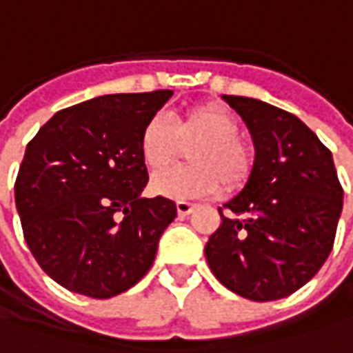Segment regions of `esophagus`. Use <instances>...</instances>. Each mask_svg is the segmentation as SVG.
<instances>
[{
    "mask_svg": "<svg viewBox=\"0 0 353 353\" xmlns=\"http://www.w3.org/2000/svg\"><path fill=\"white\" fill-rule=\"evenodd\" d=\"M176 209L179 216H185V214L193 213V211L197 209V205H195V203H189V201H177Z\"/></svg>",
    "mask_w": 353,
    "mask_h": 353,
    "instance_id": "obj_1",
    "label": "esophagus"
}]
</instances>
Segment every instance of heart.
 Masks as SVG:
<instances>
[{"mask_svg": "<svg viewBox=\"0 0 353 353\" xmlns=\"http://www.w3.org/2000/svg\"><path fill=\"white\" fill-rule=\"evenodd\" d=\"M240 121L226 107L199 103L177 111L170 123L148 121L140 132L139 150L150 174H160L176 162L179 146L189 165L170 170L152 181L158 195L172 199H191L211 195L223 185L225 191L240 189L254 168V154L238 139Z\"/></svg>", "mask_w": 353, "mask_h": 353, "instance_id": "b5f03b06", "label": "heart"}]
</instances>
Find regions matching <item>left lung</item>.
I'll return each instance as SVG.
<instances>
[{"label":"left lung","instance_id":"8db88e82","mask_svg":"<svg viewBox=\"0 0 353 353\" xmlns=\"http://www.w3.org/2000/svg\"><path fill=\"white\" fill-rule=\"evenodd\" d=\"M254 140L244 189L223 207L205 258L214 277L250 301H277L310 281L334 244L344 189L332 152L301 119L242 95H223Z\"/></svg>","mask_w":353,"mask_h":353}]
</instances>
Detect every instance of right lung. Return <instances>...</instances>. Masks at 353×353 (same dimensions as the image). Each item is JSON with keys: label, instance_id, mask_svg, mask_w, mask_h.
Here are the masks:
<instances>
[{"label": "right lung", "instance_id": "1", "mask_svg": "<svg viewBox=\"0 0 353 353\" xmlns=\"http://www.w3.org/2000/svg\"><path fill=\"white\" fill-rule=\"evenodd\" d=\"M174 95H101L58 111L27 144L15 181L25 242L56 283L109 299L152 268L176 203L146 199L140 132Z\"/></svg>", "mask_w": 353, "mask_h": 353}]
</instances>
